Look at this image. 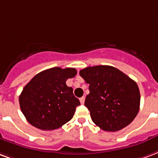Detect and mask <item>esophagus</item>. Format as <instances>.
<instances>
[{"mask_svg": "<svg viewBox=\"0 0 158 158\" xmlns=\"http://www.w3.org/2000/svg\"><path fill=\"white\" fill-rule=\"evenodd\" d=\"M80 102H81V104H83L84 102H85V97H81V98Z\"/></svg>", "mask_w": 158, "mask_h": 158, "instance_id": "obj_1", "label": "esophagus"}]
</instances>
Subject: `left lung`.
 <instances>
[{
	"label": "left lung",
	"instance_id": "obj_1",
	"mask_svg": "<svg viewBox=\"0 0 158 158\" xmlns=\"http://www.w3.org/2000/svg\"><path fill=\"white\" fill-rule=\"evenodd\" d=\"M80 76L89 84L85 106L92 120L106 131H118L137 115L140 95L136 82L117 68L95 65L84 68Z\"/></svg>",
	"mask_w": 158,
	"mask_h": 158
}]
</instances>
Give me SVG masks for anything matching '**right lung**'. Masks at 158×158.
<instances>
[{"label": "right lung", "mask_w": 158, "mask_h": 158, "mask_svg": "<svg viewBox=\"0 0 158 158\" xmlns=\"http://www.w3.org/2000/svg\"><path fill=\"white\" fill-rule=\"evenodd\" d=\"M76 75L75 68H50L37 74L23 87L19 104L31 125L53 131L71 120L80 101L65 81Z\"/></svg>", "instance_id": "1"}]
</instances>
